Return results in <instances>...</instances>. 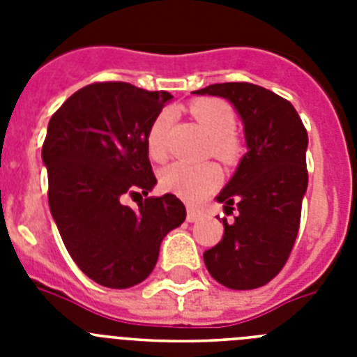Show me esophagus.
<instances>
[{"label":"esophagus","mask_w":357,"mask_h":357,"mask_svg":"<svg viewBox=\"0 0 357 357\" xmlns=\"http://www.w3.org/2000/svg\"><path fill=\"white\" fill-rule=\"evenodd\" d=\"M200 218H202V213H200V211L193 209V207H188V222H189V223L198 222V220H200Z\"/></svg>","instance_id":"1"}]
</instances>
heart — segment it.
<instances>
[{
  "label": "heart",
  "instance_id": "obj_1",
  "mask_svg": "<svg viewBox=\"0 0 357 357\" xmlns=\"http://www.w3.org/2000/svg\"><path fill=\"white\" fill-rule=\"evenodd\" d=\"M200 127L211 137V150L214 155L230 159L238 151V141L234 139V112L223 100L202 98L195 100L189 107ZM173 121V110L162 109L151 121L146 135L148 153L151 159L160 160L166 155V137ZM222 173L214 164H185L173 162L160 173V185L168 193H175L189 202H197L209 195L220 184Z\"/></svg>",
  "mask_w": 357,
  "mask_h": 357
}]
</instances>
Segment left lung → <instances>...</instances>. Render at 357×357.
I'll return each instance as SVG.
<instances>
[{"label": "left lung", "mask_w": 357, "mask_h": 357, "mask_svg": "<svg viewBox=\"0 0 357 357\" xmlns=\"http://www.w3.org/2000/svg\"><path fill=\"white\" fill-rule=\"evenodd\" d=\"M193 94L229 100L243 121L248 151L216 200L225 213L223 238L204 252L211 275L230 289L261 288L282 270L301 225L307 189V132L295 107L248 84H213Z\"/></svg>", "instance_id": "obj_1"}]
</instances>
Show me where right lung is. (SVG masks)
<instances>
[{
	"label": "right lung",
	"mask_w": 357,
	"mask_h": 357,
	"mask_svg": "<svg viewBox=\"0 0 357 357\" xmlns=\"http://www.w3.org/2000/svg\"><path fill=\"white\" fill-rule=\"evenodd\" d=\"M172 98L166 91L100 82L69 96L50 119L43 144L50 211L73 261L105 288L143 282L164 236L185 220L175 195L148 197L157 178L146 135ZM135 194L142 197L137 210L122 204Z\"/></svg>",
	"instance_id": "obj_1"
}]
</instances>
